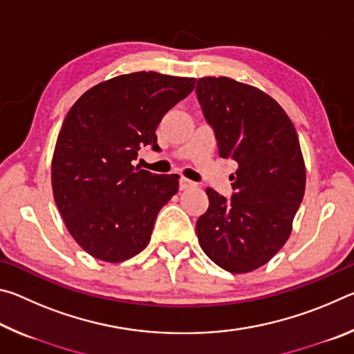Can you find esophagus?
I'll list each match as a JSON object with an SVG mask.
<instances>
[{
    "label": "esophagus",
    "instance_id": "34e87169",
    "mask_svg": "<svg viewBox=\"0 0 354 354\" xmlns=\"http://www.w3.org/2000/svg\"><path fill=\"white\" fill-rule=\"evenodd\" d=\"M195 183L194 181H190V179H187V178H181L179 179V189L181 190H187V189H192V187H195Z\"/></svg>",
    "mask_w": 354,
    "mask_h": 354
}]
</instances>
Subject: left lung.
Returning <instances> with one entry per match:
<instances>
[{
    "label": "left lung",
    "mask_w": 354,
    "mask_h": 354,
    "mask_svg": "<svg viewBox=\"0 0 354 354\" xmlns=\"http://www.w3.org/2000/svg\"><path fill=\"white\" fill-rule=\"evenodd\" d=\"M196 97L220 158L237 162L230 201L206 189L209 207L196 221L200 247L226 272H253L284 247L303 201L306 165L297 129L270 95L231 77H200Z\"/></svg>",
    "instance_id": "1"
}]
</instances>
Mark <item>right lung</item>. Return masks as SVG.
Segmentation results:
<instances>
[{"label":"right lung","mask_w":354,"mask_h":354,"mask_svg":"<svg viewBox=\"0 0 354 354\" xmlns=\"http://www.w3.org/2000/svg\"><path fill=\"white\" fill-rule=\"evenodd\" d=\"M194 87L195 77L137 71L97 84L71 106L51 159L53 196L70 236L95 259L123 262L149 243L179 175L131 162L140 147L159 148L160 120Z\"/></svg>","instance_id":"add662e5"}]
</instances>
